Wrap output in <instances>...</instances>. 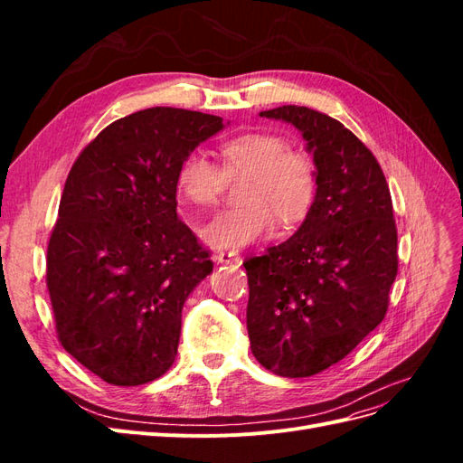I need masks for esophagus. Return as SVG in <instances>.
I'll return each mask as SVG.
<instances>
[{
  "mask_svg": "<svg viewBox=\"0 0 463 463\" xmlns=\"http://www.w3.org/2000/svg\"><path fill=\"white\" fill-rule=\"evenodd\" d=\"M216 260L222 264H240L241 257L240 253H235V250H220L216 255Z\"/></svg>",
  "mask_w": 463,
  "mask_h": 463,
  "instance_id": "34e87169",
  "label": "esophagus"
}]
</instances>
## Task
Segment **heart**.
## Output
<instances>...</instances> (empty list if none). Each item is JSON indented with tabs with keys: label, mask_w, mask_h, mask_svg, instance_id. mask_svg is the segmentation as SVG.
I'll return each mask as SVG.
<instances>
[{
	"label": "heart",
	"mask_w": 463,
	"mask_h": 463,
	"mask_svg": "<svg viewBox=\"0 0 463 463\" xmlns=\"http://www.w3.org/2000/svg\"><path fill=\"white\" fill-rule=\"evenodd\" d=\"M222 167L203 152H189L177 170V191L185 203L214 206L228 179L245 175L240 185L243 204L226 208L201 228L204 243L240 249L269 235L274 218L293 226L309 213L317 197V164L305 148L289 146L272 131H249L220 145Z\"/></svg>",
	"instance_id": "obj_1"
}]
</instances>
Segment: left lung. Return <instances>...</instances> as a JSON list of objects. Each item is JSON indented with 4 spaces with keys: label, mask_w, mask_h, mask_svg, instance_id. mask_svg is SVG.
Returning <instances> with one entry per match:
<instances>
[{
    "label": "left lung",
    "mask_w": 463,
    "mask_h": 463,
    "mask_svg": "<svg viewBox=\"0 0 463 463\" xmlns=\"http://www.w3.org/2000/svg\"><path fill=\"white\" fill-rule=\"evenodd\" d=\"M260 116L296 125L318 181L301 228L243 262L250 352L279 376H311L383 322L398 274L396 220L381 164L338 119L305 106Z\"/></svg>",
    "instance_id": "obj_1"
}]
</instances>
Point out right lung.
<instances>
[{"label":"right lung","instance_id":"1","mask_svg":"<svg viewBox=\"0 0 463 463\" xmlns=\"http://www.w3.org/2000/svg\"><path fill=\"white\" fill-rule=\"evenodd\" d=\"M220 129L222 118L201 111H135L98 133L67 175L46 286L65 352L109 384H146L174 365L181 309L213 272L177 218V170Z\"/></svg>","mask_w":463,"mask_h":463}]
</instances>
